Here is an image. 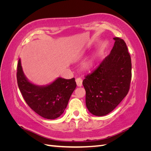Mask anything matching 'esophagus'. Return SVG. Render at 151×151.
Segmentation results:
<instances>
[{"label": "esophagus", "mask_w": 151, "mask_h": 151, "mask_svg": "<svg viewBox=\"0 0 151 151\" xmlns=\"http://www.w3.org/2000/svg\"><path fill=\"white\" fill-rule=\"evenodd\" d=\"M76 82L77 86L81 87L82 85H83V80H82V79L80 78V77H78V78H77L76 79Z\"/></svg>", "instance_id": "1"}]
</instances>
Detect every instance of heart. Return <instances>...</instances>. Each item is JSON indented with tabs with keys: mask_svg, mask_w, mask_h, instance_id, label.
<instances>
[{
	"mask_svg": "<svg viewBox=\"0 0 151 151\" xmlns=\"http://www.w3.org/2000/svg\"><path fill=\"white\" fill-rule=\"evenodd\" d=\"M95 58L94 57H91L83 63V67L86 70H91L95 65Z\"/></svg>",
	"mask_w": 151,
	"mask_h": 151,
	"instance_id": "heart-1",
	"label": "heart"
}]
</instances>
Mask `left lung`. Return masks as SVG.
Listing matches in <instances>:
<instances>
[{
	"label": "left lung",
	"instance_id": "left-lung-1",
	"mask_svg": "<svg viewBox=\"0 0 151 151\" xmlns=\"http://www.w3.org/2000/svg\"><path fill=\"white\" fill-rule=\"evenodd\" d=\"M109 55L83 82L86 90V104L93 115L102 116L111 112L129 91L132 63L125 42L114 38Z\"/></svg>",
	"mask_w": 151,
	"mask_h": 151
}]
</instances>
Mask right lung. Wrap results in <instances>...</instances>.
<instances>
[{
    "instance_id": "1",
    "label": "right lung",
    "mask_w": 151,
    "mask_h": 151,
    "mask_svg": "<svg viewBox=\"0 0 151 151\" xmlns=\"http://www.w3.org/2000/svg\"><path fill=\"white\" fill-rule=\"evenodd\" d=\"M17 81L25 101L33 110L45 118L53 120L62 115L76 88L75 79L58 77L47 85L30 82L24 74L21 59L17 63Z\"/></svg>"
}]
</instances>
